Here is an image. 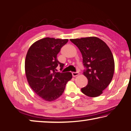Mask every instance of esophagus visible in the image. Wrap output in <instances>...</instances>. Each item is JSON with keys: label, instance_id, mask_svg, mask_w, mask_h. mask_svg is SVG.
<instances>
[{"label": "esophagus", "instance_id": "34e87169", "mask_svg": "<svg viewBox=\"0 0 131 131\" xmlns=\"http://www.w3.org/2000/svg\"><path fill=\"white\" fill-rule=\"evenodd\" d=\"M79 75V73L78 72H72V75L73 77H75V76Z\"/></svg>", "mask_w": 131, "mask_h": 131}]
</instances>
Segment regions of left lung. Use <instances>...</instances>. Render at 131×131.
Listing matches in <instances>:
<instances>
[{
    "mask_svg": "<svg viewBox=\"0 0 131 131\" xmlns=\"http://www.w3.org/2000/svg\"><path fill=\"white\" fill-rule=\"evenodd\" d=\"M70 40L82 54L85 68L83 73L88 80L86 86L81 88L82 92L90 97L100 96L113 76L115 62L110 49L97 37Z\"/></svg>",
    "mask_w": 131,
    "mask_h": 131,
    "instance_id": "obj_1",
    "label": "left lung"
}]
</instances>
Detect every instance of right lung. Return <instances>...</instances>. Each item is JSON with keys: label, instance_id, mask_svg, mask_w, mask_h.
Listing matches in <instances>:
<instances>
[{"label": "right lung", "instance_id": "obj_1", "mask_svg": "<svg viewBox=\"0 0 131 131\" xmlns=\"http://www.w3.org/2000/svg\"><path fill=\"white\" fill-rule=\"evenodd\" d=\"M68 39L45 38L33 43L25 60V72L28 84L35 93L47 101H54L64 92L66 83L72 78L70 72H56L59 65L57 54Z\"/></svg>", "mask_w": 131, "mask_h": 131}]
</instances>
